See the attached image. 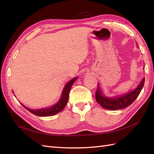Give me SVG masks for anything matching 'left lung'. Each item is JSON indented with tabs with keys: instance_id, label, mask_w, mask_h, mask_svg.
I'll return each instance as SVG.
<instances>
[{
	"instance_id": "8db88e82",
	"label": "left lung",
	"mask_w": 154,
	"mask_h": 154,
	"mask_svg": "<svg viewBox=\"0 0 154 154\" xmlns=\"http://www.w3.org/2000/svg\"><path fill=\"white\" fill-rule=\"evenodd\" d=\"M144 83V78L136 89L132 92L127 93V94L120 96L116 98H109L102 95L99 84L97 85L96 91V100L102 107L105 109L116 110L126 108L131 105L136 100L137 96L140 94Z\"/></svg>"
}]
</instances>
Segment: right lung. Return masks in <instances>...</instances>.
<instances>
[{
	"mask_svg": "<svg viewBox=\"0 0 154 154\" xmlns=\"http://www.w3.org/2000/svg\"><path fill=\"white\" fill-rule=\"evenodd\" d=\"M76 79L77 78H74L72 79V80H71L67 83L66 87H64L63 90L61 98H60V101L57 104L54 105L53 106H51L49 108H44V109H42L39 110H32V109H29L28 108H27V107H26L22 104L21 105L27 110H29L30 112L38 116H51L57 114L60 112H61L64 109V107L66 106L69 99V94L70 90H71L72 85H73L74 82L76 81Z\"/></svg>",
	"mask_w": 154,
	"mask_h": 154,
	"instance_id": "1",
	"label": "right lung"
}]
</instances>
